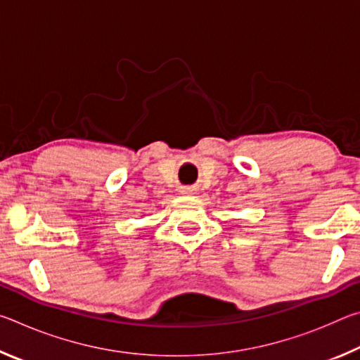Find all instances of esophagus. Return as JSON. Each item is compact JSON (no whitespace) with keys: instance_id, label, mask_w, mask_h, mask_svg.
Wrapping results in <instances>:
<instances>
[{"instance_id":"obj_1","label":"esophagus","mask_w":360,"mask_h":360,"mask_svg":"<svg viewBox=\"0 0 360 360\" xmlns=\"http://www.w3.org/2000/svg\"><path fill=\"white\" fill-rule=\"evenodd\" d=\"M181 192L186 193V195H192V193H195V188L193 187H182Z\"/></svg>"}]
</instances>
